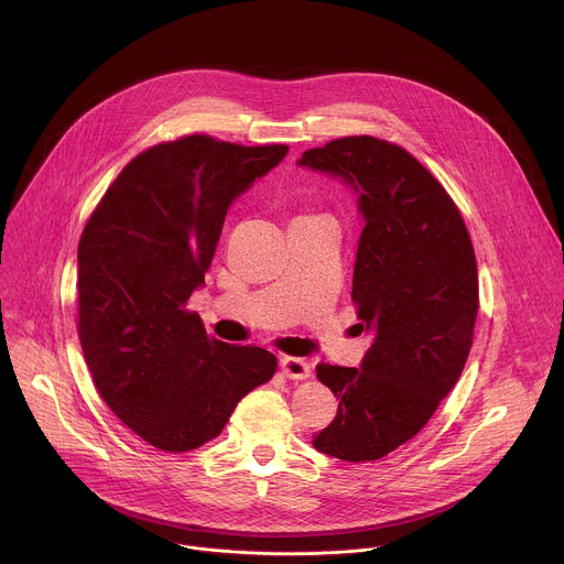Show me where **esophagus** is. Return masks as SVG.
<instances>
[{
    "label": "esophagus",
    "mask_w": 564,
    "mask_h": 564,
    "mask_svg": "<svg viewBox=\"0 0 564 564\" xmlns=\"http://www.w3.org/2000/svg\"><path fill=\"white\" fill-rule=\"evenodd\" d=\"M281 372L288 379H307L310 377V364L305 359L299 357H283L281 359Z\"/></svg>",
    "instance_id": "34e87169"
}]
</instances>
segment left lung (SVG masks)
Returning <instances> with one entry per match:
<instances>
[{"label":"left lung","mask_w":564,"mask_h":564,"mask_svg":"<svg viewBox=\"0 0 564 564\" xmlns=\"http://www.w3.org/2000/svg\"><path fill=\"white\" fill-rule=\"evenodd\" d=\"M296 165L359 196L352 301L372 341L359 368L316 366L339 409L312 444L344 462L379 459L426 426L464 370L477 316L473 243L446 189L392 142L339 138Z\"/></svg>","instance_id":"1"}]
</instances>
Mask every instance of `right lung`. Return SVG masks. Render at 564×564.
I'll return each instance as SVG.
<instances>
[{
  "label": "right lung",
  "instance_id": "add662e5",
  "mask_svg": "<svg viewBox=\"0 0 564 564\" xmlns=\"http://www.w3.org/2000/svg\"><path fill=\"white\" fill-rule=\"evenodd\" d=\"M185 135L138 153L91 214L77 248V335L111 413L147 444L185 453L220 435L276 357L207 337L185 310L205 285L225 214L285 158Z\"/></svg>",
  "mask_w": 564,
  "mask_h": 564
}]
</instances>
